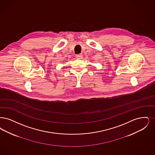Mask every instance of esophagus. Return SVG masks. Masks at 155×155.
Returning a JSON list of instances; mask_svg holds the SVG:
<instances>
[{"mask_svg": "<svg viewBox=\"0 0 155 155\" xmlns=\"http://www.w3.org/2000/svg\"><path fill=\"white\" fill-rule=\"evenodd\" d=\"M82 56H83V55H82V54H76V57L77 58H79H79H82Z\"/></svg>", "mask_w": 155, "mask_h": 155, "instance_id": "34e87169", "label": "esophagus"}]
</instances>
